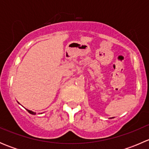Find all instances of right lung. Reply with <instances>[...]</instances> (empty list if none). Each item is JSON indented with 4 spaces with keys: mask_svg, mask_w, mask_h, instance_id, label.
Instances as JSON below:
<instances>
[{
    "mask_svg": "<svg viewBox=\"0 0 149 149\" xmlns=\"http://www.w3.org/2000/svg\"><path fill=\"white\" fill-rule=\"evenodd\" d=\"M26 110L28 111V112H29L30 114H31V115H35V112H32V111H31V110H29V109H26Z\"/></svg>",
    "mask_w": 149,
    "mask_h": 149,
    "instance_id": "add662e5",
    "label": "right lung"
}]
</instances>
